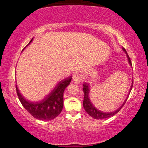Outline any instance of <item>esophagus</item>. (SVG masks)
<instances>
[{
  "label": "esophagus",
  "mask_w": 148,
  "mask_h": 148,
  "mask_svg": "<svg viewBox=\"0 0 148 148\" xmlns=\"http://www.w3.org/2000/svg\"><path fill=\"white\" fill-rule=\"evenodd\" d=\"M72 80H73V82L74 84H79L82 81V77L80 75L74 74L73 77H72Z\"/></svg>",
  "instance_id": "34e87169"
}]
</instances>
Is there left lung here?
I'll return each instance as SVG.
<instances>
[{"label": "left lung", "mask_w": 148, "mask_h": 148, "mask_svg": "<svg viewBox=\"0 0 148 148\" xmlns=\"http://www.w3.org/2000/svg\"><path fill=\"white\" fill-rule=\"evenodd\" d=\"M123 51L125 52V53H126L127 58H128L129 63L132 66V63H131V59H130L129 56L127 55L126 50H125L124 48H123ZM132 84H133V79H132V85H131V89H130V90H129V93H130V92H131V89H132ZM89 84L88 83H86V82H85V83L83 85V86H84L83 91H84V102H83V106H84L85 110H86V111L87 112V113L88 114L89 116H91L92 117H93L94 119H104V118H108V117H110L114 116L115 114H116L117 112H118L119 110L121 109V108L123 107V105L125 104V102H126V101H127V99L128 98V96H127V99H125V101H124L123 103L122 104L121 106H120L118 109H117L116 110H115V111H114V112H103L102 111H100V110H99L98 109H97L96 108H95L93 106V104L91 103V101H90V99H89L90 89H89Z\"/></svg>", "instance_id": "left-lung-1"}]
</instances>
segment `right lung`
Here are the masks:
<instances>
[{
  "instance_id": "add662e5",
  "label": "right lung",
  "mask_w": 148,
  "mask_h": 148,
  "mask_svg": "<svg viewBox=\"0 0 148 148\" xmlns=\"http://www.w3.org/2000/svg\"><path fill=\"white\" fill-rule=\"evenodd\" d=\"M32 40L33 38H32L26 47L28 46ZM71 79L72 76H71L61 80L53 89L41 101L37 102L28 101L19 92L16 85L17 96L23 106L34 118L44 121H49L56 118L61 112L63 108L64 91L71 83Z\"/></svg>"
}]
</instances>
